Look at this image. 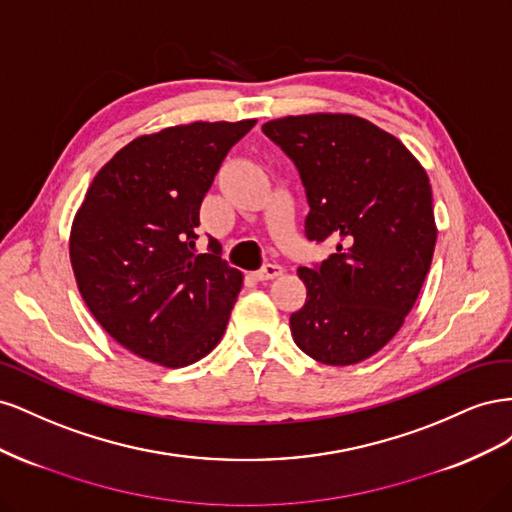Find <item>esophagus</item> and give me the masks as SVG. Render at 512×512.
I'll return each instance as SVG.
<instances>
[{
	"instance_id": "1",
	"label": "esophagus",
	"mask_w": 512,
	"mask_h": 512,
	"mask_svg": "<svg viewBox=\"0 0 512 512\" xmlns=\"http://www.w3.org/2000/svg\"><path fill=\"white\" fill-rule=\"evenodd\" d=\"M282 273H284V269L280 265H265L260 271H256V280L269 282V280H275V277H280Z\"/></svg>"
}]
</instances>
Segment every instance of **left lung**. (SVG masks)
Here are the masks:
<instances>
[{"mask_svg":"<svg viewBox=\"0 0 512 512\" xmlns=\"http://www.w3.org/2000/svg\"><path fill=\"white\" fill-rule=\"evenodd\" d=\"M262 132L299 168L307 239L337 241L318 269L297 271L307 299L290 316L294 344L324 365L361 363L397 335L431 267L429 177L397 136L359 115H286Z\"/></svg>","mask_w":512,"mask_h":512,"instance_id":"8db88e82","label":"left lung"}]
</instances>
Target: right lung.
<instances>
[{
    "mask_svg": "<svg viewBox=\"0 0 512 512\" xmlns=\"http://www.w3.org/2000/svg\"><path fill=\"white\" fill-rule=\"evenodd\" d=\"M256 119L192 121L134 138L91 181L70 228L81 297L117 344L162 367L207 356L226 331L243 273L196 254L200 203Z\"/></svg>",
    "mask_w": 512,
    "mask_h": 512,
    "instance_id": "obj_1",
    "label": "right lung"
}]
</instances>
